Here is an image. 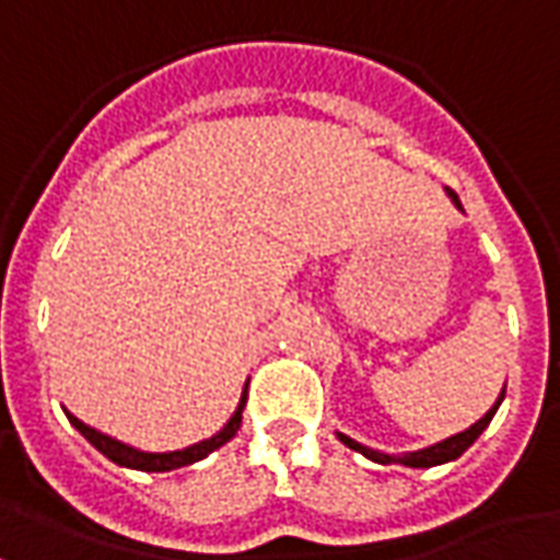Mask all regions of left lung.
<instances>
[{"instance_id": "obj_1", "label": "left lung", "mask_w": 560, "mask_h": 560, "mask_svg": "<svg viewBox=\"0 0 560 560\" xmlns=\"http://www.w3.org/2000/svg\"><path fill=\"white\" fill-rule=\"evenodd\" d=\"M450 197H453V203H456L458 209H462V203H458V195L456 191H450ZM501 399H504V393H501ZM501 399L494 401V408L482 420H477L470 429H465V432L453 434V438H446V441H441V444L434 446H425V450H417V453H408V456H387V453H377V450H369V446L357 444V441H351V438H345V434H339L345 444L351 446V450H357V453H363V456L375 458V462H381V465H389V462H401V465H408V468H432V465H441V462H453V458H458L465 450H468L477 438H480V432L492 422L494 411H498V405H501Z\"/></svg>"}]
</instances>
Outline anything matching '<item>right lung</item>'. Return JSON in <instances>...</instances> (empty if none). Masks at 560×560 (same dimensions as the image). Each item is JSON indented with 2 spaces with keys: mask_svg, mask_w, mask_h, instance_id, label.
Returning a JSON list of instances; mask_svg holds the SVG:
<instances>
[{
  "mask_svg": "<svg viewBox=\"0 0 560 560\" xmlns=\"http://www.w3.org/2000/svg\"><path fill=\"white\" fill-rule=\"evenodd\" d=\"M243 405H245V396L243 401H240L236 413L231 417V422H228L219 434H212L209 441H200V444L188 446V450H176V453H140V450H131V446L119 444V441L107 438V434L95 432V429H90L86 422H80L78 417H71V413H68V420L74 422V429H78V432L83 434L92 446H98L104 456L110 458V462H116V465H126V468H138V470H173V468H183V465H191V462H200L207 453L219 450L221 444H228L233 434H236V429H240V422H243Z\"/></svg>",
  "mask_w": 560,
  "mask_h": 560,
  "instance_id": "1",
  "label": "right lung"
}]
</instances>
